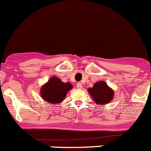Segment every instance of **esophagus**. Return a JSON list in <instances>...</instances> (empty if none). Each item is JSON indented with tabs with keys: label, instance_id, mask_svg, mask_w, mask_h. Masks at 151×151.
Wrapping results in <instances>:
<instances>
[{
	"label": "esophagus",
	"instance_id": "obj_1",
	"mask_svg": "<svg viewBox=\"0 0 151 151\" xmlns=\"http://www.w3.org/2000/svg\"><path fill=\"white\" fill-rule=\"evenodd\" d=\"M82 87H83V85L81 83H77V88H79V89H81V88H82Z\"/></svg>",
	"mask_w": 151,
	"mask_h": 151
}]
</instances>
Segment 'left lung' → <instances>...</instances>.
Instances as JSON below:
<instances>
[{
  "mask_svg": "<svg viewBox=\"0 0 151 151\" xmlns=\"http://www.w3.org/2000/svg\"><path fill=\"white\" fill-rule=\"evenodd\" d=\"M93 100L98 104H108L114 97V91L104 81H99L88 89Z\"/></svg>",
  "mask_w": 151,
  "mask_h": 151,
  "instance_id": "obj_1",
  "label": "left lung"
}]
</instances>
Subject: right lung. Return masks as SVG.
<instances>
[{
	"instance_id": "right-lung-1",
	"label": "right lung",
	"mask_w": 151,
	"mask_h": 151,
	"mask_svg": "<svg viewBox=\"0 0 151 151\" xmlns=\"http://www.w3.org/2000/svg\"><path fill=\"white\" fill-rule=\"evenodd\" d=\"M72 88L71 83L62 82L58 77H53L41 88V95L46 102L57 104L64 100L68 91Z\"/></svg>"
}]
</instances>
